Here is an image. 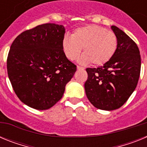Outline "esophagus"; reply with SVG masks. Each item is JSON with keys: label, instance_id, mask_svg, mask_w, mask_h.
<instances>
[{"label": "esophagus", "instance_id": "1", "mask_svg": "<svg viewBox=\"0 0 147 147\" xmlns=\"http://www.w3.org/2000/svg\"><path fill=\"white\" fill-rule=\"evenodd\" d=\"M76 67H77L78 70H84V69H85V68H84L83 67H81V66H79V65H78Z\"/></svg>", "mask_w": 147, "mask_h": 147}]
</instances>
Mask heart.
<instances>
[{
    "instance_id": "obj_1",
    "label": "heart",
    "mask_w": 147,
    "mask_h": 147,
    "mask_svg": "<svg viewBox=\"0 0 147 147\" xmlns=\"http://www.w3.org/2000/svg\"><path fill=\"white\" fill-rule=\"evenodd\" d=\"M63 52L69 60H74L83 49L79 62L94 65H103L115 54L118 47L116 35L97 25H88L74 30L71 37H65L62 42Z\"/></svg>"
}]
</instances>
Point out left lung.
<instances>
[{
  "instance_id": "left-lung-1",
  "label": "left lung",
  "mask_w": 147,
  "mask_h": 147,
  "mask_svg": "<svg viewBox=\"0 0 147 147\" xmlns=\"http://www.w3.org/2000/svg\"><path fill=\"white\" fill-rule=\"evenodd\" d=\"M118 39L113 57L103 66L87 68L85 93L96 108L113 110L129 98L137 86L141 71V55L136 42L122 30L111 26Z\"/></svg>"
}]
</instances>
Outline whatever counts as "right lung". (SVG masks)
<instances>
[{"label":"right lung","instance_id":"obj_1","mask_svg":"<svg viewBox=\"0 0 147 147\" xmlns=\"http://www.w3.org/2000/svg\"><path fill=\"white\" fill-rule=\"evenodd\" d=\"M65 28L45 23L22 32L13 41L7 72L19 99L36 110H48L62 98L76 71L62 47Z\"/></svg>","mask_w":147,"mask_h":147}]
</instances>
